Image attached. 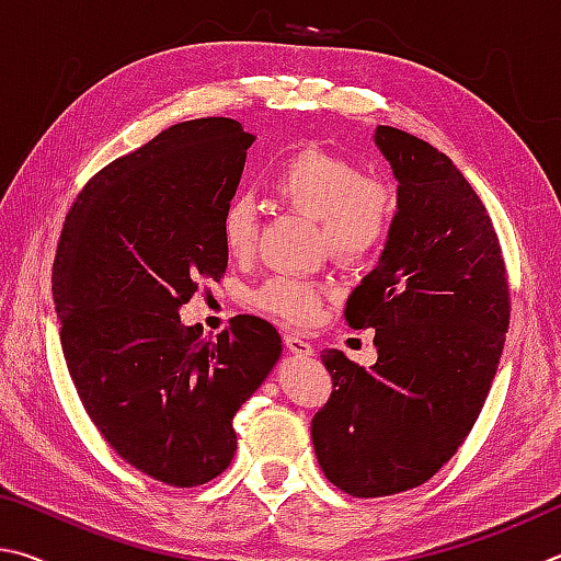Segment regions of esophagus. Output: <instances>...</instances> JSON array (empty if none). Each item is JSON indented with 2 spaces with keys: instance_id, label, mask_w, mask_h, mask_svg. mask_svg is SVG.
I'll list each match as a JSON object with an SVG mask.
<instances>
[{
  "instance_id": "esophagus-1",
  "label": "esophagus",
  "mask_w": 561,
  "mask_h": 561,
  "mask_svg": "<svg viewBox=\"0 0 561 561\" xmlns=\"http://www.w3.org/2000/svg\"><path fill=\"white\" fill-rule=\"evenodd\" d=\"M283 342H286V350L296 357H312V345L308 340H302L298 335H283Z\"/></svg>"
}]
</instances>
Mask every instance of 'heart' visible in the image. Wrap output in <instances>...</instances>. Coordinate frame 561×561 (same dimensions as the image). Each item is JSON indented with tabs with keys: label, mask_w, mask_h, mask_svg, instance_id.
Wrapping results in <instances>:
<instances>
[{
	"label": "heart",
	"mask_w": 561,
	"mask_h": 561,
	"mask_svg": "<svg viewBox=\"0 0 561 561\" xmlns=\"http://www.w3.org/2000/svg\"><path fill=\"white\" fill-rule=\"evenodd\" d=\"M268 192L288 209L320 221L328 251L345 263L371 259L397 219V194L387 182L362 174L350 157L318 145L298 147L275 167ZM219 231L231 259H249L259 236L255 206L236 196L224 206ZM328 293L322 283L275 275L253 293V302L275 318L306 325L318 318Z\"/></svg>",
	"instance_id": "1"
}]
</instances>
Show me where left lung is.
<instances>
[{"label": "left lung", "instance_id": "obj_1", "mask_svg": "<svg viewBox=\"0 0 561 561\" xmlns=\"http://www.w3.org/2000/svg\"><path fill=\"white\" fill-rule=\"evenodd\" d=\"M397 176V219L345 320L375 330L369 369L322 352L332 377L312 446L332 485L355 497L411 490L444 468L473 428L510 325L497 233L458 167L419 137L379 125Z\"/></svg>", "mask_w": 561, "mask_h": 561}]
</instances>
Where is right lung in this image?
<instances>
[{
	"instance_id": "obj_1",
	"label": "right lung",
	"mask_w": 561,
	"mask_h": 561,
	"mask_svg": "<svg viewBox=\"0 0 561 561\" xmlns=\"http://www.w3.org/2000/svg\"><path fill=\"white\" fill-rule=\"evenodd\" d=\"M251 142L231 117L167 127L83 186L58 241L51 290L85 414L117 456L174 488L229 468L236 411L283 352L261 318L216 337L180 320L229 263L219 221Z\"/></svg>"
}]
</instances>
